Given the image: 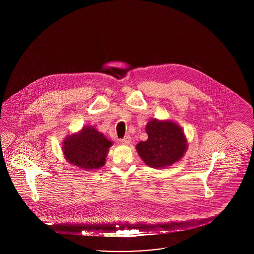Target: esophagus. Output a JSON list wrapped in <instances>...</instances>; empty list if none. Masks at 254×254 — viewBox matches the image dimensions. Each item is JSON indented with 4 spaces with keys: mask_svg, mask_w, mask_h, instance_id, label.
<instances>
[{
    "mask_svg": "<svg viewBox=\"0 0 254 254\" xmlns=\"http://www.w3.org/2000/svg\"><path fill=\"white\" fill-rule=\"evenodd\" d=\"M131 142V138L130 136H126L124 139H122L121 143L123 145H129Z\"/></svg>",
    "mask_w": 254,
    "mask_h": 254,
    "instance_id": "esophagus-1",
    "label": "esophagus"
}]
</instances>
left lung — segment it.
Instances as JSON below:
<instances>
[{"mask_svg": "<svg viewBox=\"0 0 254 254\" xmlns=\"http://www.w3.org/2000/svg\"><path fill=\"white\" fill-rule=\"evenodd\" d=\"M145 131L148 138L146 141L139 142L136 150L146 166L164 169L184 157L189 144L177 123L150 119L146 124Z\"/></svg>", "mask_w": 254, "mask_h": 254, "instance_id": "left-lung-1", "label": "left lung"}]
</instances>
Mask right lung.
<instances>
[{"label": "right lung", "instance_id": "obj_1", "mask_svg": "<svg viewBox=\"0 0 254 254\" xmlns=\"http://www.w3.org/2000/svg\"><path fill=\"white\" fill-rule=\"evenodd\" d=\"M112 142L94 127L85 126L77 133L65 136L63 153L65 160L85 170L98 169L105 166Z\"/></svg>", "mask_w": 254, "mask_h": 254}]
</instances>
